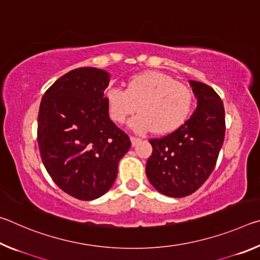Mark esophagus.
<instances>
[{"instance_id":"1","label":"esophagus","mask_w":260,"mask_h":260,"mask_svg":"<svg viewBox=\"0 0 260 260\" xmlns=\"http://www.w3.org/2000/svg\"><path fill=\"white\" fill-rule=\"evenodd\" d=\"M140 139L139 138H135V136H131V142H132V146L135 147L136 144H138L140 142Z\"/></svg>"}]
</instances>
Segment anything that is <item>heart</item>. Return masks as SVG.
I'll list each match as a JSON object with an SVG mask.
<instances>
[{"label": "heart", "instance_id": "b5f03b06", "mask_svg": "<svg viewBox=\"0 0 260 260\" xmlns=\"http://www.w3.org/2000/svg\"><path fill=\"white\" fill-rule=\"evenodd\" d=\"M105 99L109 116L117 124H124L138 107L131 126L139 133H171L186 121L193 104L190 88L160 72L136 74L125 90L110 87Z\"/></svg>", "mask_w": 260, "mask_h": 260}]
</instances>
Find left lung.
<instances>
[{
	"mask_svg": "<svg viewBox=\"0 0 260 260\" xmlns=\"http://www.w3.org/2000/svg\"><path fill=\"white\" fill-rule=\"evenodd\" d=\"M197 108L183 125L169 135L151 139L146 166L149 181L170 197H184L203 184L217 162L225 139V109L219 95L200 81H189Z\"/></svg>",
	"mask_w": 260,
	"mask_h": 260,
	"instance_id": "obj_1",
	"label": "left lung"
}]
</instances>
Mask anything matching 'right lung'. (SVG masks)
Masks as SVG:
<instances>
[{
    "label": "right lung",
    "mask_w": 260,
    "mask_h": 260,
    "mask_svg": "<svg viewBox=\"0 0 260 260\" xmlns=\"http://www.w3.org/2000/svg\"><path fill=\"white\" fill-rule=\"evenodd\" d=\"M110 74L80 68L48 88L38 117V143L47 172L81 201L104 195L117 178L131 140L110 120L104 90Z\"/></svg>",
    "instance_id": "right-lung-1"
}]
</instances>
